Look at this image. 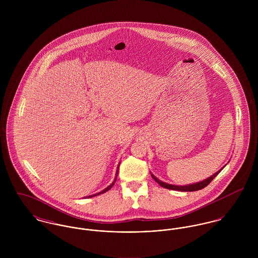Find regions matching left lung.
Here are the masks:
<instances>
[{"label": "left lung", "mask_w": 258, "mask_h": 258, "mask_svg": "<svg viewBox=\"0 0 258 258\" xmlns=\"http://www.w3.org/2000/svg\"><path fill=\"white\" fill-rule=\"evenodd\" d=\"M221 170L219 172H217L216 174H214L212 177H210L209 179L203 181V182H200V183H197V184H187V185H174V184H166V183H163L161 181H159L156 177H154L152 175V178L160 184L161 186L165 187V188H169V189H175V190H181V191H195V190H199V189H202L204 187H206L208 184H210L221 172Z\"/></svg>", "instance_id": "obj_1"}]
</instances>
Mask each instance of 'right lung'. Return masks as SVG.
<instances>
[{
    "instance_id": "obj_1",
    "label": "right lung",
    "mask_w": 258,
    "mask_h": 258,
    "mask_svg": "<svg viewBox=\"0 0 258 258\" xmlns=\"http://www.w3.org/2000/svg\"><path fill=\"white\" fill-rule=\"evenodd\" d=\"M119 168V167H118ZM117 175H118V170H117V172H116V177H115V179H114V182L112 183V184L109 185V186H107L105 189H103L102 191H100V192H98L97 195H94V196H98V195H100V194H104L105 191H107V190H109L110 189L111 187L113 186V184H115V182H116V180H117ZM94 196H91V197H94Z\"/></svg>"
}]
</instances>
